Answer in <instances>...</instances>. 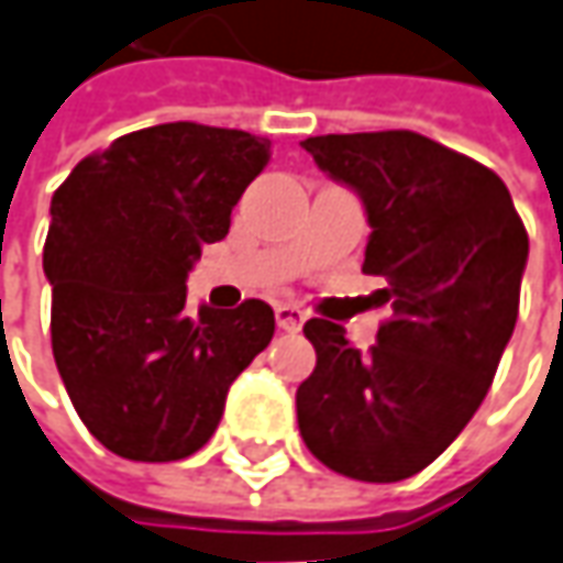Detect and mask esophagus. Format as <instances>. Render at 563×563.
<instances>
[{
	"instance_id": "1",
	"label": "esophagus",
	"mask_w": 563,
	"mask_h": 563,
	"mask_svg": "<svg viewBox=\"0 0 563 563\" xmlns=\"http://www.w3.org/2000/svg\"><path fill=\"white\" fill-rule=\"evenodd\" d=\"M274 318H277V327L286 330V333H299L301 323H305V311H299L296 305H277L274 308Z\"/></svg>"
}]
</instances>
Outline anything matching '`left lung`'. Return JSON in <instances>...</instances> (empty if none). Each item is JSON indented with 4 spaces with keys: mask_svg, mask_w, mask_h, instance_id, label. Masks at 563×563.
Listing matches in <instances>:
<instances>
[{
    "mask_svg": "<svg viewBox=\"0 0 563 563\" xmlns=\"http://www.w3.org/2000/svg\"><path fill=\"white\" fill-rule=\"evenodd\" d=\"M301 148L358 192L364 274L386 280L393 318L367 352L311 318L314 374L296 393L308 452L364 483L437 461L493 386L511 340L530 240L501 177L411 130L327 133Z\"/></svg>",
    "mask_w": 563,
    "mask_h": 563,
    "instance_id": "8db88e82",
    "label": "left lung"
}]
</instances>
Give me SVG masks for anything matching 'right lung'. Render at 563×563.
I'll return each instance as SVG.
<instances>
[{
    "label": "right lung",
    "instance_id": "1",
    "mask_svg": "<svg viewBox=\"0 0 563 563\" xmlns=\"http://www.w3.org/2000/svg\"><path fill=\"white\" fill-rule=\"evenodd\" d=\"M271 162V140L174 121L118 136L52 196L43 271L52 355L92 437L130 461H180L218 430L230 383L274 336L262 299L186 314L205 243Z\"/></svg>",
    "mask_w": 563,
    "mask_h": 563
}]
</instances>
